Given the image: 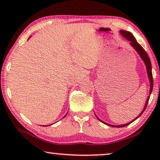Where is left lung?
Masks as SVG:
<instances>
[{"label": "left lung", "instance_id": "8db88e82", "mask_svg": "<svg viewBox=\"0 0 160 160\" xmlns=\"http://www.w3.org/2000/svg\"><path fill=\"white\" fill-rule=\"evenodd\" d=\"M121 34L122 35V36L126 39L127 40H128L130 42V44H131V47L134 48V49L137 51V53L139 54L140 57L141 58V59L142 60V61L144 62V63L146 66V70H147V72H148V77L149 78V81H150V95L148 97L147 100H146L145 102V106L144 108H143V109L142 111V112L140 113V114L137 116L136 118H134L133 120L131 122H129L128 123H126V124H123V125H119V126H114V125H112V124H109V123H107L104 122V121H102L101 119H99L98 117H97V116L95 114L97 118L98 119L99 121H101V122L104 123V124H106V125H108L109 126H112V127H116V128H121V127H124V126H126L129 125L130 123H131L132 122H133L135 120H136V119L140 117V116L142 115V113L144 112V111L145 110L146 107H147V105H148V103L149 101V99H150V94L152 93V88H153V78H152V65H151V62H150V59L149 58L148 55L147 54V53L145 52V51L144 50V48H143L140 44H139L138 42L136 41V39H135V38L134 37L133 35H132L131 32H127L125 30H120Z\"/></svg>", "mask_w": 160, "mask_h": 160}]
</instances>
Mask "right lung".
I'll list each match as a JSON object with an SVG mask.
<instances>
[{
	"mask_svg": "<svg viewBox=\"0 0 160 160\" xmlns=\"http://www.w3.org/2000/svg\"><path fill=\"white\" fill-rule=\"evenodd\" d=\"M30 37H29V38H30ZM67 113H66V115H65V116H63V118H64V117H66V116L67 115ZM48 126H50V125H48Z\"/></svg>",
	"mask_w": 160,
	"mask_h": 160,
	"instance_id": "obj_1",
	"label": "right lung"
}]
</instances>
